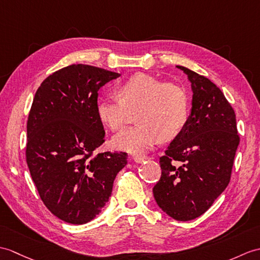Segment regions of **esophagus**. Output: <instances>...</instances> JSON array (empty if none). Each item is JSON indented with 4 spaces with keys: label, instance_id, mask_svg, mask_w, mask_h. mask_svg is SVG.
I'll list each match as a JSON object with an SVG mask.
<instances>
[{
    "label": "esophagus",
    "instance_id": "obj_1",
    "mask_svg": "<svg viewBox=\"0 0 260 260\" xmlns=\"http://www.w3.org/2000/svg\"><path fill=\"white\" fill-rule=\"evenodd\" d=\"M133 159H134L135 162H138V164H142V162H144L146 159H148L147 156H134L133 157Z\"/></svg>",
    "mask_w": 260,
    "mask_h": 260
}]
</instances>
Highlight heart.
<instances>
[{"label": "heart", "instance_id": "obj_1", "mask_svg": "<svg viewBox=\"0 0 260 260\" xmlns=\"http://www.w3.org/2000/svg\"><path fill=\"white\" fill-rule=\"evenodd\" d=\"M118 96L101 98L96 113L112 131L122 129L136 114L138 124L114 136V146L134 154L152 148L161 138L177 137L188 119L189 101L186 90L175 83H164L140 73L117 87Z\"/></svg>", "mask_w": 260, "mask_h": 260}]
</instances>
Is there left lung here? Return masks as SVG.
<instances>
[{"label": "left lung", "mask_w": 260, "mask_h": 260, "mask_svg": "<svg viewBox=\"0 0 260 260\" xmlns=\"http://www.w3.org/2000/svg\"><path fill=\"white\" fill-rule=\"evenodd\" d=\"M192 89L191 113L182 133L159 157L160 178L155 201L176 220L203 215L231 182L239 145L236 114L207 77L184 66Z\"/></svg>", "instance_id": "obj_1"}]
</instances>
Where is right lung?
<instances>
[{"label": "right lung", "instance_id": "add662e5", "mask_svg": "<svg viewBox=\"0 0 260 260\" xmlns=\"http://www.w3.org/2000/svg\"><path fill=\"white\" fill-rule=\"evenodd\" d=\"M119 76L72 64L42 82L27 118L26 162L39 195L59 219L82 225L108 202L127 154L96 153L105 131L96 113L99 89Z\"/></svg>", "mask_w": 260, "mask_h": 260}]
</instances>
